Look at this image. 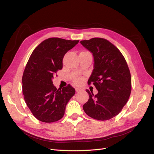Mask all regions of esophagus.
<instances>
[{
    "instance_id": "esophagus-1",
    "label": "esophagus",
    "mask_w": 154,
    "mask_h": 154,
    "mask_svg": "<svg viewBox=\"0 0 154 154\" xmlns=\"http://www.w3.org/2000/svg\"><path fill=\"white\" fill-rule=\"evenodd\" d=\"M82 89V88H76V92H80V91H81Z\"/></svg>"
}]
</instances>
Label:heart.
<instances>
[{
    "label": "heart",
    "mask_w": 154,
    "mask_h": 154,
    "mask_svg": "<svg viewBox=\"0 0 154 154\" xmlns=\"http://www.w3.org/2000/svg\"><path fill=\"white\" fill-rule=\"evenodd\" d=\"M82 79L80 77L76 78L75 80H74V82H75V83H76V84H80V83L82 82Z\"/></svg>",
    "instance_id": "b5f03b06"
}]
</instances>
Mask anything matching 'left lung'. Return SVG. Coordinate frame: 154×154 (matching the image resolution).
<instances>
[{
    "label": "left lung",
    "instance_id": "8db88e82",
    "mask_svg": "<svg viewBox=\"0 0 154 154\" xmlns=\"http://www.w3.org/2000/svg\"><path fill=\"white\" fill-rule=\"evenodd\" d=\"M80 43L94 58L88 83H93L98 91L94 95L86 90L89 98L83 110L94 119L109 120L122 111L130 97L131 76L128 65L119 50L104 38H93Z\"/></svg>",
    "mask_w": 154,
    "mask_h": 154
}]
</instances>
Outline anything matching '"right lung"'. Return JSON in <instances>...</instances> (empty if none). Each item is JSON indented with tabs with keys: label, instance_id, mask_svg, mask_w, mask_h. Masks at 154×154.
I'll list each match as a JSON object with an SVG mask.
<instances>
[{
	"label": "right lung",
	"instance_id": "1",
	"mask_svg": "<svg viewBox=\"0 0 154 154\" xmlns=\"http://www.w3.org/2000/svg\"><path fill=\"white\" fill-rule=\"evenodd\" d=\"M79 40L46 39L35 49L22 76V92L27 106L35 117L45 123L62 119L75 89L70 85L57 88L54 74L62 69L63 58Z\"/></svg>",
	"mask_w": 154,
	"mask_h": 154
}]
</instances>
